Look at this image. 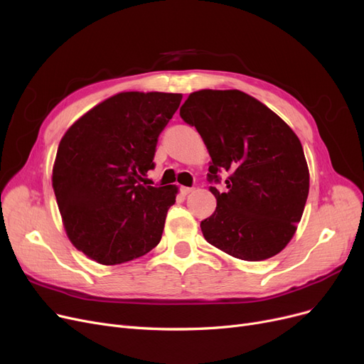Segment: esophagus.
I'll return each mask as SVG.
<instances>
[{
  "label": "esophagus",
  "mask_w": 364,
  "mask_h": 364,
  "mask_svg": "<svg viewBox=\"0 0 364 364\" xmlns=\"http://www.w3.org/2000/svg\"><path fill=\"white\" fill-rule=\"evenodd\" d=\"M180 191H181L183 195H188V193L193 192V187H184V186H183V187L180 188Z\"/></svg>",
  "instance_id": "esophagus-1"
}]
</instances>
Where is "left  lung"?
Segmentation results:
<instances>
[{
	"mask_svg": "<svg viewBox=\"0 0 364 364\" xmlns=\"http://www.w3.org/2000/svg\"><path fill=\"white\" fill-rule=\"evenodd\" d=\"M211 156L207 178L217 199L200 221L211 245L248 262L269 259L286 247L302 218L309 172L296 134L272 109L241 90H199L180 108Z\"/></svg>",
	"mask_w": 364,
	"mask_h": 364,
	"instance_id": "left-lung-1",
	"label": "left lung"
}]
</instances>
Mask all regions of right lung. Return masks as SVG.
Instances as JSON below:
<instances>
[{
	"mask_svg": "<svg viewBox=\"0 0 364 364\" xmlns=\"http://www.w3.org/2000/svg\"><path fill=\"white\" fill-rule=\"evenodd\" d=\"M180 93L123 92L93 107L60 139L53 191L70 241L101 264L144 256L159 244L176 186H150L161 132Z\"/></svg>",
	"mask_w": 364,
	"mask_h": 364,
	"instance_id": "right-lung-1",
	"label": "right lung"
}]
</instances>
